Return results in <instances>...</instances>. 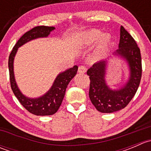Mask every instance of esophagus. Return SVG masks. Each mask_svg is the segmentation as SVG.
<instances>
[{
  "label": "esophagus",
  "instance_id": "obj_1",
  "mask_svg": "<svg viewBox=\"0 0 151 151\" xmlns=\"http://www.w3.org/2000/svg\"><path fill=\"white\" fill-rule=\"evenodd\" d=\"M87 71V68L86 67L84 66H79L78 68V72L79 73H81V74H84V73L86 72Z\"/></svg>",
  "mask_w": 151,
  "mask_h": 151
}]
</instances>
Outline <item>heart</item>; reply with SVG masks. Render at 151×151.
Returning <instances> with one entry per match:
<instances>
[{"instance_id": "1", "label": "heart", "mask_w": 151, "mask_h": 151, "mask_svg": "<svg viewBox=\"0 0 151 151\" xmlns=\"http://www.w3.org/2000/svg\"><path fill=\"white\" fill-rule=\"evenodd\" d=\"M101 33L100 30L93 29V30H88L86 33H85L84 38L88 44L94 43L100 38L99 48L101 50H104L109 45L111 38L109 34H108V33H104V34L102 35L101 36Z\"/></svg>"}]
</instances>
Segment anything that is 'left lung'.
<instances>
[{
	"instance_id": "obj_1",
	"label": "left lung",
	"mask_w": 151,
	"mask_h": 151,
	"mask_svg": "<svg viewBox=\"0 0 151 151\" xmlns=\"http://www.w3.org/2000/svg\"><path fill=\"white\" fill-rule=\"evenodd\" d=\"M118 49L114 56L127 63L128 80L118 89H112L106 81L108 59L94 63L87 71L91 84L89 97L96 109L102 113H112L123 109L130 102L138 89L142 77V60L139 48L132 36L121 26Z\"/></svg>"
}]
</instances>
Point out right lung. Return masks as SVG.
Returning <instances> with one entry per match:
<instances>
[{
	"instance_id": "obj_1",
	"label": "right lung",
	"mask_w": 151,
	"mask_h": 151,
	"mask_svg": "<svg viewBox=\"0 0 151 151\" xmlns=\"http://www.w3.org/2000/svg\"><path fill=\"white\" fill-rule=\"evenodd\" d=\"M55 29V27L37 26L29 31L26 32L18 40L13 47L9 58V70L11 88L15 96L17 98L20 104L30 113L36 115L45 116L51 115L58 110L61 105L65 93L68 83L77 74L78 67L74 66L63 72L59 73L56 77L53 84L47 93L37 98H30L24 95L16 83L14 72V60L17 54L18 48L26 44L30 41L39 39V38L48 37L52 31Z\"/></svg>"
}]
</instances>
